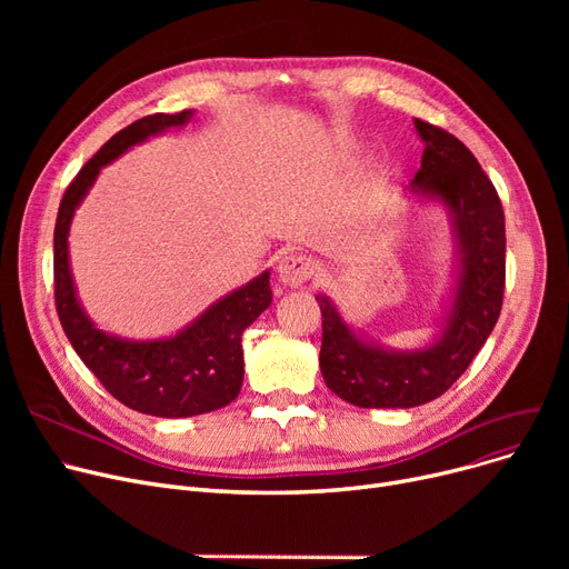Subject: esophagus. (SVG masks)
I'll return each instance as SVG.
<instances>
[{"mask_svg": "<svg viewBox=\"0 0 569 569\" xmlns=\"http://www.w3.org/2000/svg\"><path fill=\"white\" fill-rule=\"evenodd\" d=\"M316 272V260L307 253H286L281 260H279V267H277V274H279V281L283 286H290V288H297L307 283Z\"/></svg>", "mask_w": 569, "mask_h": 569, "instance_id": "obj_1", "label": "esophagus"}]
</instances>
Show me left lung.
Returning <instances> with one entry per match:
<instances>
[{"instance_id": "1", "label": "left lung", "mask_w": 569, "mask_h": 569, "mask_svg": "<svg viewBox=\"0 0 569 569\" xmlns=\"http://www.w3.org/2000/svg\"><path fill=\"white\" fill-rule=\"evenodd\" d=\"M425 140L412 187L450 207L461 279L447 327L427 350L390 352L357 339L325 295L320 371L330 390L360 408H412L445 395L487 343L505 292V214L491 179L470 149L436 124L415 119Z\"/></svg>"}]
</instances>
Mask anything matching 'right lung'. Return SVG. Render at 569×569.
Wrapping results in <instances>:
<instances>
[{
    "label": "right lung",
    "instance_id": "right-lung-1",
    "mask_svg": "<svg viewBox=\"0 0 569 569\" xmlns=\"http://www.w3.org/2000/svg\"><path fill=\"white\" fill-rule=\"evenodd\" d=\"M189 117L191 110L154 112L114 133L73 177L54 223V307L73 350L117 401L157 417L202 415L237 399L244 380L242 335L272 302L269 272L209 307L177 337L133 343L97 330L82 313L69 269L67 237L78 202L106 163L149 136L189 122Z\"/></svg>",
    "mask_w": 569,
    "mask_h": 569
}]
</instances>
